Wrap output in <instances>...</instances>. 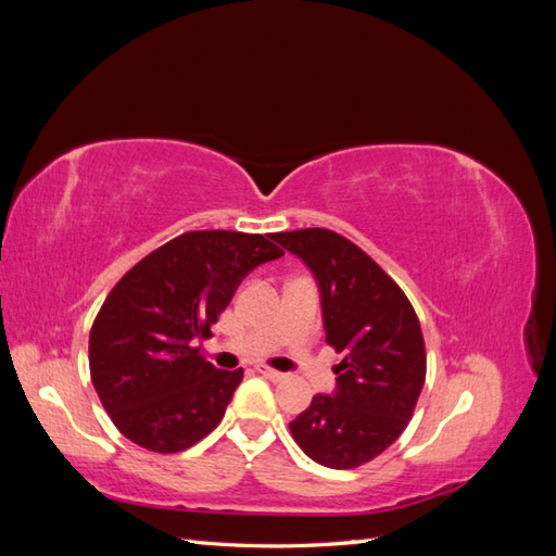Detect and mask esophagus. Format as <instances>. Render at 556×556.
<instances>
[{
    "mask_svg": "<svg viewBox=\"0 0 556 556\" xmlns=\"http://www.w3.org/2000/svg\"><path fill=\"white\" fill-rule=\"evenodd\" d=\"M257 374H260L262 378L274 380V382H280V380L288 378V376H285V374H280V371H274V368H268V366H257Z\"/></svg>",
    "mask_w": 556,
    "mask_h": 556,
    "instance_id": "esophagus-1",
    "label": "esophagus"
}]
</instances>
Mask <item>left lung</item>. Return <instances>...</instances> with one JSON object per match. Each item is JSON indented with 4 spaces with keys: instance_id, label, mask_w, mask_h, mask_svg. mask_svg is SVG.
Listing matches in <instances>:
<instances>
[{
    "instance_id": "obj_1",
    "label": "left lung",
    "mask_w": 556,
    "mask_h": 556,
    "mask_svg": "<svg viewBox=\"0 0 556 556\" xmlns=\"http://www.w3.org/2000/svg\"><path fill=\"white\" fill-rule=\"evenodd\" d=\"M308 266L317 282L327 343L343 352L331 394H315L290 422L299 447L317 464L355 468L376 459L408 427L425 387L427 355L408 296L341 233H271Z\"/></svg>"
}]
</instances>
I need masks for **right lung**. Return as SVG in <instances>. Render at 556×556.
I'll return each instance as SVG.
<instances>
[{
  "label": "right lung",
  "instance_id": "obj_1",
  "mask_svg": "<svg viewBox=\"0 0 556 556\" xmlns=\"http://www.w3.org/2000/svg\"><path fill=\"white\" fill-rule=\"evenodd\" d=\"M268 239L188 231L150 252L111 290L90 331V376L131 443L172 454L220 425L243 368H215L194 345L252 268L282 257Z\"/></svg>",
  "mask_w": 556,
  "mask_h": 556
}]
</instances>
